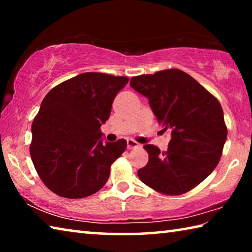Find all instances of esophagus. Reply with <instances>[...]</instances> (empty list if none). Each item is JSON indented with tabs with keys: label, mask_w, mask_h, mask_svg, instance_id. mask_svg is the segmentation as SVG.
Listing matches in <instances>:
<instances>
[{
	"label": "esophagus",
	"mask_w": 252,
	"mask_h": 252,
	"mask_svg": "<svg viewBox=\"0 0 252 252\" xmlns=\"http://www.w3.org/2000/svg\"><path fill=\"white\" fill-rule=\"evenodd\" d=\"M126 146H127V149H134V148H138L140 144L136 141H134V140L129 139L126 140Z\"/></svg>",
	"instance_id": "34e87169"
}]
</instances>
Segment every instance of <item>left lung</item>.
Returning a JSON list of instances; mask_svg holds the SVG:
<instances>
[{
  "label": "left lung",
  "instance_id": "8db88e82",
  "mask_svg": "<svg viewBox=\"0 0 252 252\" xmlns=\"http://www.w3.org/2000/svg\"><path fill=\"white\" fill-rule=\"evenodd\" d=\"M130 85L148 97L158 121L171 131L165 152L144 146L149 161L138 170L140 180L164 194L188 192L215 170L222 155L228 130L219 101L178 69L133 76Z\"/></svg>",
  "mask_w": 252,
  "mask_h": 252
}]
</instances>
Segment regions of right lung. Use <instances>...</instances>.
Returning a JSON list of instances; mask_svg holds the SVG:
<instances>
[{
    "label": "right lung",
    "instance_id": "right-lung-1",
    "mask_svg": "<svg viewBox=\"0 0 252 252\" xmlns=\"http://www.w3.org/2000/svg\"><path fill=\"white\" fill-rule=\"evenodd\" d=\"M126 76L87 72L53 88L32 123L31 159L41 180L60 197L79 199L99 191L126 141H102L114 97Z\"/></svg>",
    "mask_w": 252,
    "mask_h": 252
}]
</instances>
